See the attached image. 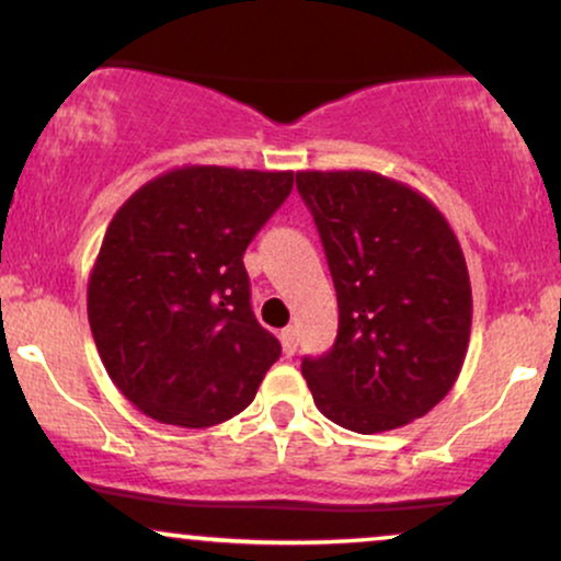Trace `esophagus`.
I'll return each instance as SVG.
<instances>
[{
    "label": "esophagus",
    "instance_id": "esophagus-1",
    "mask_svg": "<svg viewBox=\"0 0 561 561\" xmlns=\"http://www.w3.org/2000/svg\"><path fill=\"white\" fill-rule=\"evenodd\" d=\"M279 337H282V347H285L287 356H293V353L298 351V330H295V327H285Z\"/></svg>",
    "mask_w": 561,
    "mask_h": 561
}]
</instances>
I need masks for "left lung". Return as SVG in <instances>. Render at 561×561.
Listing matches in <instances>:
<instances>
[{"mask_svg":"<svg viewBox=\"0 0 561 561\" xmlns=\"http://www.w3.org/2000/svg\"><path fill=\"white\" fill-rule=\"evenodd\" d=\"M337 293L332 351L302 358L327 420L388 433L435 409L465 366L472 285L446 216L377 171H298Z\"/></svg>","mask_w":561,"mask_h":561,"instance_id":"left-lung-1","label":"left lung"}]
</instances>
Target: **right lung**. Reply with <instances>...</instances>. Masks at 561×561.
<instances>
[{"mask_svg":"<svg viewBox=\"0 0 561 561\" xmlns=\"http://www.w3.org/2000/svg\"><path fill=\"white\" fill-rule=\"evenodd\" d=\"M293 171L179 165L115 210L87 311L107 375L141 414L214 427L248 409L282 345L255 321L242 253Z\"/></svg>","mask_w":561,"mask_h":561,"instance_id":"obj_1","label":"right lung"}]
</instances>
